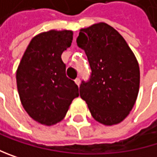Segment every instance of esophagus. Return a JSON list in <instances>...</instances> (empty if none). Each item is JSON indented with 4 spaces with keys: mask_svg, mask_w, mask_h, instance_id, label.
Masks as SVG:
<instances>
[{
    "mask_svg": "<svg viewBox=\"0 0 157 157\" xmlns=\"http://www.w3.org/2000/svg\"><path fill=\"white\" fill-rule=\"evenodd\" d=\"M75 82H76V84H77L78 86H79V84H80V78H77L75 79Z\"/></svg>",
    "mask_w": 157,
    "mask_h": 157,
    "instance_id": "obj_1",
    "label": "esophagus"
}]
</instances>
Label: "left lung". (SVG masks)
Returning <instances> with one entry per match:
<instances>
[{
  "instance_id": "8db88e82",
  "label": "left lung",
  "mask_w": 157,
  "mask_h": 157,
  "mask_svg": "<svg viewBox=\"0 0 157 157\" xmlns=\"http://www.w3.org/2000/svg\"><path fill=\"white\" fill-rule=\"evenodd\" d=\"M77 44L87 55L92 74L80 84V97L94 119L104 125L123 122L134 107L140 90V66L124 37L99 22L79 30Z\"/></svg>"
}]
</instances>
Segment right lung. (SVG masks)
<instances>
[{
	"mask_svg": "<svg viewBox=\"0 0 157 157\" xmlns=\"http://www.w3.org/2000/svg\"><path fill=\"white\" fill-rule=\"evenodd\" d=\"M73 32L50 30L35 35L17 69L20 102L35 122L53 125L61 122L74 98L78 85L65 75L62 53L71 46Z\"/></svg>",
	"mask_w": 157,
	"mask_h": 157,
	"instance_id": "obj_1",
	"label": "right lung"
}]
</instances>
